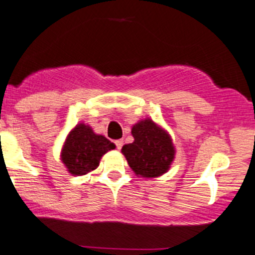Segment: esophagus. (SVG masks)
I'll return each instance as SVG.
<instances>
[{
    "label": "esophagus",
    "mask_w": 255,
    "mask_h": 255,
    "mask_svg": "<svg viewBox=\"0 0 255 255\" xmlns=\"http://www.w3.org/2000/svg\"><path fill=\"white\" fill-rule=\"evenodd\" d=\"M115 143H116V147H117V149H121L123 145V139H117Z\"/></svg>",
    "instance_id": "34e87169"
}]
</instances>
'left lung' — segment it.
<instances>
[{
    "label": "left lung",
    "instance_id": "1",
    "mask_svg": "<svg viewBox=\"0 0 255 255\" xmlns=\"http://www.w3.org/2000/svg\"><path fill=\"white\" fill-rule=\"evenodd\" d=\"M133 143L125 144L122 153L133 172L143 178L164 174L174 159L175 149L167 130L147 118L132 127Z\"/></svg>",
    "mask_w": 255,
    "mask_h": 255
}]
</instances>
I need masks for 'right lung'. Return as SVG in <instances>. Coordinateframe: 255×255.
Listing matches in <instances>:
<instances>
[{
  "instance_id": "add662e5",
  "label": "right lung",
  "mask_w": 255,
  "mask_h": 255,
  "mask_svg": "<svg viewBox=\"0 0 255 255\" xmlns=\"http://www.w3.org/2000/svg\"><path fill=\"white\" fill-rule=\"evenodd\" d=\"M116 145L105 135L96 134L90 126L80 123L68 133L61 160L73 175H85L100 165L103 154Z\"/></svg>"
}]
</instances>
